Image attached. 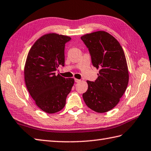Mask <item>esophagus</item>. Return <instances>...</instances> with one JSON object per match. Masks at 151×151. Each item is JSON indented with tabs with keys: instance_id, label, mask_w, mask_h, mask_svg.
<instances>
[{
	"instance_id": "obj_1",
	"label": "esophagus",
	"mask_w": 151,
	"mask_h": 151,
	"mask_svg": "<svg viewBox=\"0 0 151 151\" xmlns=\"http://www.w3.org/2000/svg\"><path fill=\"white\" fill-rule=\"evenodd\" d=\"M75 82H81V80H79V79H77V78H75Z\"/></svg>"
}]
</instances>
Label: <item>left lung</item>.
I'll list each match as a JSON object with an SVG mask.
<instances>
[{
  "label": "left lung",
  "mask_w": 151,
  "mask_h": 151,
  "mask_svg": "<svg viewBox=\"0 0 151 151\" xmlns=\"http://www.w3.org/2000/svg\"><path fill=\"white\" fill-rule=\"evenodd\" d=\"M81 40L90 54L93 65L99 69L95 82L88 81L82 97L86 104L98 113L111 110L126 91L129 75L126 58L120 43L104 31L84 35Z\"/></svg>",
  "instance_id": "8db88e82"
}]
</instances>
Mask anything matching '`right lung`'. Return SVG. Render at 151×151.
Returning a JSON list of instances; mask_svg holds the SVG:
<instances>
[{
  "label": "right lung",
  "instance_id": "obj_1",
  "mask_svg": "<svg viewBox=\"0 0 151 151\" xmlns=\"http://www.w3.org/2000/svg\"><path fill=\"white\" fill-rule=\"evenodd\" d=\"M70 40L63 35L45 34L28 54L24 72L26 86L36 105L48 114L62 110L75 82L55 73L60 65H65V45Z\"/></svg>",
  "mask_w": 151,
  "mask_h": 151
}]
</instances>
